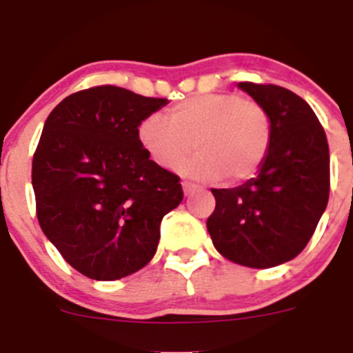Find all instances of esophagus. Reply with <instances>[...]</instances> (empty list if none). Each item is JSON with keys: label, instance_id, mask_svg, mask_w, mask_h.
I'll use <instances>...</instances> for the list:
<instances>
[{"label": "esophagus", "instance_id": "esophagus-1", "mask_svg": "<svg viewBox=\"0 0 353 353\" xmlns=\"http://www.w3.org/2000/svg\"><path fill=\"white\" fill-rule=\"evenodd\" d=\"M198 190V186L196 184H193V183H188V181H184L183 183V191H184V194H191V193H194V191Z\"/></svg>", "mask_w": 353, "mask_h": 353}]
</instances>
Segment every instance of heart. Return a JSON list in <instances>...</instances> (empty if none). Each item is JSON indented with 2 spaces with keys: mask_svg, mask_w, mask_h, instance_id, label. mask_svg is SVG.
<instances>
[{
  "mask_svg": "<svg viewBox=\"0 0 353 353\" xmlns=\"http://www.w3.org/2000/svg\"><path fill=\"white\" fill-rule=\"evenodd\" d=\"M272 137L266 109L230 92L186 99L169 110L167 121L152 114L138 124L140 145L157 165L176 169L194 147L198 154L181 172L212 183L251 179L268 157Z\"/></svg>",
  "mask_w": 353,
  "mask_h": 353,
  "instance_id": "obj_1",
  "label": "heart"
}]
</instances>
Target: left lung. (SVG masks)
<instances>
[{
  "label": "left lung",
  "instance_id": "8db88e82",
  "mask_svg": "<svg viewBox=\"0 0 353 353\" xmlns=\"http://www.w3.org/2000/svg\"><path fill=\"white\" fill-rule=\"evenodd\" d=\"M237 87L272 119V147L261 169L243 186L212 190L215 212L206 229L216 251L249 268H273L309 243L330 196V150L307 102L276 85Z\"/></svg>",
  "mask_w": 353,
  "mask_h": 353
}]
</instances>
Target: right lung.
<instances>
[{
    "label": "right lung",
    "mask_w": 353,
    "mask_h": 353,
    "mask_svg": "<svg viewBox=\"0 0 353 353\" xmlns=\"http://www.w3.org/2000/svg\"><path fill=\"white\" fill-rule=\"evenodd\" d=\"M167 102L102 85L63 99L46 119L32 162L37 219L88 279L119 280L148 265L163 215L183 201L179 177L138 140V124Z\"/></svg>",
    "instance_id": "add662e5"
}]
</instances>
